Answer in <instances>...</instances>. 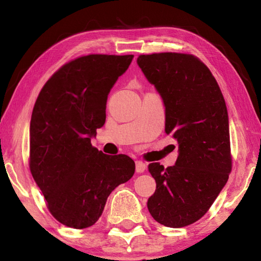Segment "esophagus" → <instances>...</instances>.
Segmentation results:
<instances>
[{"mask_svg": "<svg viewBox=\"0 0 261 261\" xmlns=\"http://www.w3.org/2000/svg\"><path fill=\"white\" fill-rule=\"evenodd\" d=\"M146 169V163L143 161H136V171L137 173H144Z\"/></svg>", "mask_w": 261, "mask_h": 261, "instance_id": "esophagus-1", "label": "esophagus"}]
</instances>
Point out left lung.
<instances>
[{"label":"left lung","mask_w":261,"mask_h":261,"mask_svg":"<svg viewBox=\"0 0 261 261\" xmlns=\"http://www.w3.org/2000/svg\"><path fill=\"white\" fill-rule=\"evenodd\" d=\"M137 64L165 105L166 134L178 143L174 166L148 165L156 190L147 208L163 226H189L206 214L231 171L226 101L210 69L193 55H140Z\"/></svg>","instance_id":"left-lung-1"}]
</instances>
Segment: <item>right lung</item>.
Wrapping results in <instances>:
<instances>
[{
  "mask_svg": "<svg viewBox=\"0 0 261 261\" xmlns=\"http://www.w3.org/2000/svg\"><path fill=\"white\" fill-rule=\"evenodd\" d=\"M134 55L82 56L48 79L30 124V170L51 215L64 226L96 222L113 190L135 174L124 154L107 155L91 138L106 122L110 90Z\"/></svg>",
  "mask_w": 261,
  "mask_h": 261,
  "instance_id": "add662e5",
  "label": "right lung"
}]
</instances>
